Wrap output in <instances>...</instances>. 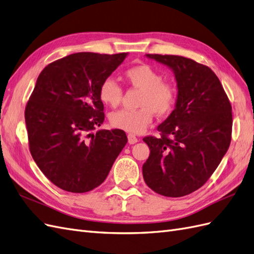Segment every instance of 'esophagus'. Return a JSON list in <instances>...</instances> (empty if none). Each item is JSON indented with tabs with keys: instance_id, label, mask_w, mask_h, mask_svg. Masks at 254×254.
Returning <instances> with one entry per match:
<instances>
[{
	"instance_id": "1",
	"label": "esophagus",
	"mask_w": 254,
	"mask_h": 254,
	"mask_svg": "<svg viewBox=\"0 0 254 254\" xmlns=\"http://www.w3.org/2000/svg\"><path fill=\"white\" fill-rule=\"evenodd\" d=\"M127 141H128L129 145H133V144H136V142L138 141V138L136 137L134 134H128L127 135Z\"/></svg>"
}]
</instances>
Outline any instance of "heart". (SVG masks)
Wrapping results in <instances>:
<instances>
[{"label": "heart", "mask_w": 254, "mask_h": 254, "mask_svg": "<svg viewBox=\"0 0 254 254\" xmlns=\"http://www.w3.org/2000/svg\"><path fill=\"white\" fill-rule=\"evenodd\" d=\"M126 82L140 90L138 108L122 109L109 117L110 125L122 131L139 134L151 125L154 114L161 117L170 115L176 107L178 89L173 81L163 80V76L148 64H137L123 71ZM99 99L108 107L116 108L122 101V89L112 78L104 79L99 88Z\"/></svg>", "instance_id": "1"}]
</instances>
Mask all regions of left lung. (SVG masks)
<instances>
[{
  "label": "left lung",
  "instance_id": "obj_1",
  "mask_svg": "<svg viewBox=\"0 0 254 254\" xmlns=\"http://www.w3.org/2000/svg\"><path fill=\"white\" fill-rule=\"evenodd\" d=\"M170 66L178 87L176 108L146 136L150 149L142 176L151 190L180 197L203 187L220 164L232 139V105L211 68L180 56L147 55Z\"/></svg>",
  "mask_w": 254,
  "mask_h": 254
}]
</instances>
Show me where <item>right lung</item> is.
Wrapping results in <instances>:
<instances>
[{"mask_svg": "<svg viewBox=\"0 0 254 254\" xmlns=\"http://www.w3.org/2000/svg\"><path fill=\"white\" fill-rule=\"evenodd\" d=\"M127 54H73L48 64L24 110L29 148L43 174L60 189L84 193L106 179L126 146L122 129H101V82Z\"/></svg>", "mask_w": 254, "mask_h": 254, "instance_id": "1", "label": "right lung"}]
</instances>
